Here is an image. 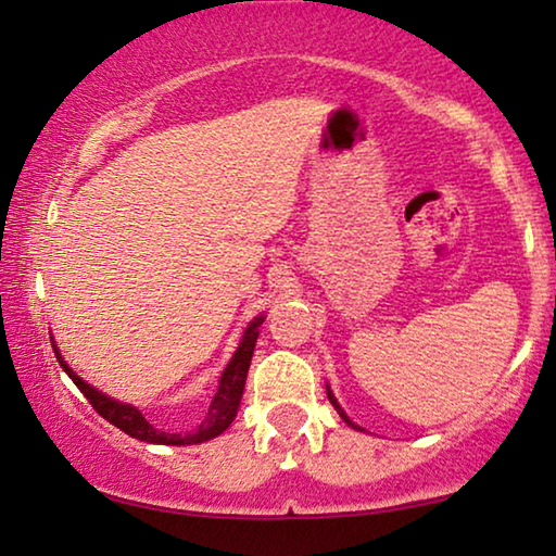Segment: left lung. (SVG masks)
Instances as JSON below:
<instances>
[{"instance_id": "obj_1", "label": "left lung", "mask_w": 556, "mask_h": 556, "mask_svg": "<svg viewBox=\"0 0 556 556\" xmlns=\"http://www.w3.org/2000/svg\"><path fill=\"white\" fill-rule=\"evenodd\" d=\"M328 399H330V404H332V406H336V412L340 414V417H343V421H345V425H351V427H355V429H361L358 425H353V421H351V419H348V414H345L343 409H340L338 399H336V396H332V391H330V389H328Z\"/></svg>"}]
</instances>
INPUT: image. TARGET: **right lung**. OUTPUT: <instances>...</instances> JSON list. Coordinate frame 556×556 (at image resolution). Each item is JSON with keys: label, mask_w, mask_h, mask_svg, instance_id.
I'll return each mask as SVG.
<instances>
[{"label": "right lung", "mask_w": 556, "mask_h": 556, "mask_svg": "<svg viewBox=\"0 0 556 556\" xmlns=\"http://www.w3.org/2000/svg\"><path fill=\"white\" fill-rule=\"evenodd\" d=\"M262 323H264V317H256V320L247 328V332H243V338H241L239 348H236L231 364L226 366L224 374H220L218 391H216V396H213L208 412H205L201 425H198L195 429H190V432H162V429L150 425V419H144V414L139 412L137 406L116 402V399H111L106 394H101V391H96L91 383L78 379V374L73 371L68 364H65L61 351H58L55 345H53V353H55L58 364L63 366V371L68 374L73 383H76V387L80 389V394H84L88 402H91L93 409L99 412L103 419L111 421V425L122 429V432H127L129 438H137L142 442H152V445H198V442L218 438L220 432H226V429L231 427L236 412H239L243 383H247L249 364H251V355H254V345H256V338H258V325H262Z\"/></svg>", "instance_id": "obj_1"}]
</instances>
